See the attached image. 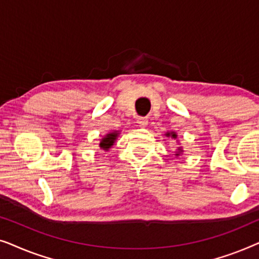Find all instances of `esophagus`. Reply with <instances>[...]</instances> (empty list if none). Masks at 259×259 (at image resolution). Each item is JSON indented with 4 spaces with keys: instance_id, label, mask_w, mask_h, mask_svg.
Listing matches in <instances>:
<instances>
[{
    "instance_id": "obj_1",
    "label": "esophagus",
    "mask_w": 259,
    "mask_h": 259,
    "mask_svg": "<svg viewBox=\"0 0 259 259\" xmlns=\"http://www.w3.org/2000/svg\"><path fill=\"white\" fill-rule=\"evenodd\" d=\"M137 123H138V126L141 127V128H144V127L147 126L148 120L146 118H143V116H139V118L137 119Z\"/></svg>"
}]
</instances>
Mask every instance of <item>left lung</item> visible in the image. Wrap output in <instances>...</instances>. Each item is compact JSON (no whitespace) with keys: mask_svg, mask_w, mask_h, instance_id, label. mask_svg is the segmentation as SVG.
I'll return each mask as SVG.
<instances>
[{"mask_svg":"<svg viewBox=\"0 0 259 259\" xmlns=\"http://www.w3.org/2000/svg\"><path fill=\"white\" fill-rule=\"evenodd\" d=\"M166 137H168V138H172V139H177V133H176V132L166 133ZM182 152H183V148H182V147H178V152H177V153H176L177 157H179V155L182 154Z\"/></svg>","mask_w":259,"mask_h":259,"instance_id":"1","label":"left lung"}]
</instances>
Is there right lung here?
<instances>
[{
	"mask_svg": "<svg viewBox=\"0 0 259 259\" xmlns=\"http://www.w3.org/2000/svg\"><path fill=\"white\" fill-rule=\"evenodd\" d=\"M116 138H118V131H114V132H111V133L106 134V136L100 140L99 147H100L101 150L108 151L109 148H111L113 145H114Z\"/></svg>",
	"mask_w": 259,
	"mask_h": 259,
	"instance_id": "add662e5",
	"label": "right lung"
}]
</instances>
